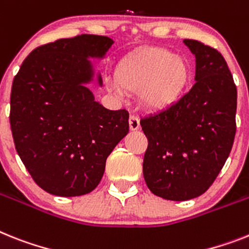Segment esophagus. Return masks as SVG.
Instances as JSON below:
<instances>
[{
    "label": "esophagus",
    "instance_id": "1",
    "mask_svg": "<svg viewBox=\"0 0 249 249\" xmlns=\"http://www.w3.org/2000/svg\"><path fill=\"white\" fill-rule=\"evenodd\" d=\"M129 128H130V130H133V131L138 130V129L141 128L139 119L135 118V116H130V119H129Z\"/></svg>",
    "mask_w": 249,
    "mask_h": 249
}]
</instances>
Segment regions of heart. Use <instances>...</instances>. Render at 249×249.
Segmentation results:
<instances>
[{"label": "heart", "instance_id": "obj_1", "mask_svg": "<svg viewBox=\"0 0 249 249\" xmlns=\"http://www.w3.org/2000/svg\"><path fill=\"white\" fill-rule=\"evenodd\" d=\"M116 93L138 92L139 105L150 112L176 106L191 82V68L181 55L164 48H144L129 54L115 68Z\"/></svg>", "mask_w": 249, "mask_h": 249}]
</instances>
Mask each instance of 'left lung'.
<instances>
[{"label": "left lung", "mask_w": 249, "mask_h": 249, "mask_svg": "<svg viewBox=\"0 0 249 249\" xmlns=\"http://www.w3.org/2000/svg\"><path fill=\"white\" fill-rule=\"evenodd\" d=\"M183 44L195 55V81L167 111L141 120L148 138L143 175L154 195L186 201L212 186L235 135L237 87L218 50L197 40Z\"/></svg>", "instance_id": "8db88e82"}]
</instances>
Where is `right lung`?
Here are the masks:
<instances>
[{
    "instance_id": "obj_1",
    "label": "right lung",
    "mask_w": 249,
    "mask_h": 249,
    "mask_svg": "<svg viewBox=\"0 0 249 249\" xmlns=\"http://www.w3.org/2000/svg\"><path fill=\"white\" fill-rule=\"evenodd\" d=\"M112 44L100 35L59 39L33 50L15 76V147L35 182L52 195L95 190L106 158L128 134V111L107 110L89 89L93 81L102 87L91 59H104Z\"/></svg>"
}]
</instances>
